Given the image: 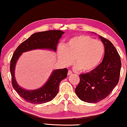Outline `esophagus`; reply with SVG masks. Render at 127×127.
<instances>
[{"label":"esophagus","instance_id":"1","mask_svg":"<svg viewBox=\"0 0 127 127\" xmlns=\"http://www.w3.org/2000/svg\"><path fill=\"white\" fill-rule=\"evenodd\" d=\"M72 74V72L71 70H68V72H67V74H68V75H70V74Z\"/></svg>","mask_w":127,"mask_h":127}]
</instances>
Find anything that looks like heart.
<instances>
[{
	"instance_id": "obj_1",
	"label": "heart",
	"mask_w": 127,
	"mask_h": 127,
	"mask_svg": "<svg viewBox=\"0 0 127 127\" xmlns=\"http://www.w3.org/2000/svg\"><path fill=\"white\" fill-rule=\"evenodd\" d=\"M58 57L65 65L75 60L76 69L87 72L96 68L105 54L103 43L89 36L81 34L69 39L65 47L58 48Z\"/></svg>"
}]
</instances>
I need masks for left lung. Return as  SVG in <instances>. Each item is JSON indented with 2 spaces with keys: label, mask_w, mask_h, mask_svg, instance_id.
Returning <instances> with one entry per match:
<instances>
[{
  "label": "left lung",
  "mask_w": 127,
  "mask_h": 127,
  "mask_svg": "<svg viewBox=\"0 0 127 127\" xmlns=\"http://www.w3.org/2000/svg\"><path fill=\"white\" fill-rule=\"evenodd\" d=\"M105 46L103 61L90 72L80 74V83L75 93L80 99L88 103H97L112 93L118 84L121 66L117 50L110 41L99 36Z\"/></svg>",
  "instance_id": "obj_1"
}]
</instances>
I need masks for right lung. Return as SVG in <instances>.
Returning <instances> with one entry per match:
<instances>
[{"label":"right lung","instance_id":"1","mask_svg":"<svg viewBox=\"0 0 127 127\" xmlns=\"http://www.w3.org/2000/svg\"><path fill=\"white\" fill-rule=\"evenodd\" d=\"M64 33V32L58 30L35 33L19 45L15 50L10 61L12 86L20 96L27 102L33 104H41L53 100L58 93L60 82L67 77V69H56L41 88L34 90H26L21 87L15 80L14 71L17 60L22 53L32 50L48 49L56 51L59 40Z\"/></svg>","mask_w":127,"mask_h":127}]
</instances>
